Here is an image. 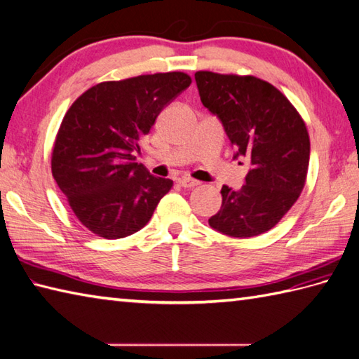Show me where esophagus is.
<instances>
[{
    "label": "esophagus",
    "instance_id": "esophagus-1",
    "mask_svg": "<svg viewBox=\"0 0 359 359\" xmlns=\"http://www.w3.org/2000/svg\"><path fill=\"white\" fill-rule=\"evenodd\" d=\"M179 183H180V187H183V188H194V187L200 185V182H197L194 179H189V177H182L179 180Z\"/></svg>",
    "mask_w": 359,
    "mask_h": 359
}]
</instances>
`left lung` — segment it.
Returning a JSON list of instances; mask_svg holds the SVG:
<instances>
[{
  "label": "left lung",
  "instance_id": "left-lung-1",
  "mask_svg": "<svg viewBox=\"0 0 359 359\" xmlns=\"http://www.w3.org/2000/svg\"><path fill=\"white\" fill-rule=\"evenodd\" d=\"M200 101L220 119L234 159L251 162L245 185L222 188L220 211L208 220L224 236L248 238L272 229L302 194L309 168L306 123L289 99L255 76L197 72Z\"/></svg>",
  "mask_w": 359,
  "mask_h": 359
}]
</instances>
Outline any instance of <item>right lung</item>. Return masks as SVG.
<instances>
[{
  "mask_svg": "<svg viewBox=\"0 0 359 359\" xmlns=\"http://www.w3.org/2000/svg\"><path fill=\"white\" fill-rule=\"evenodd\" d=\"M191 84L170 72L101 82L65 113L52 153V174L72 211L93 234L123 238L142 229L172 180L136 162L140 140L163 108Z\"/></svg>",
  "mask_w": 359,
  "mask_h": 359,
  "instance_id": "1",
  "label": "right lung"
}]
</instances>
